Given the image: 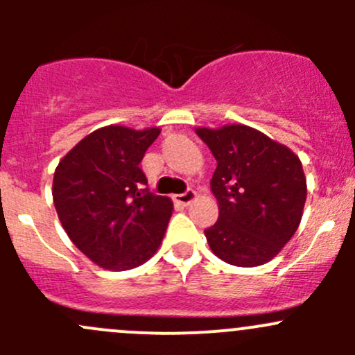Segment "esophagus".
<instances>
[{
  "mask_svg": "<svg viewBox=\"0 0 355 355\" xmlns=\"http://www.w3.org/2000/svg\"><path fill=\"white\" fill-rule=\"evenodd\" d=\"M198 198V194H196V191H192V189H189L187 192H184V194H177L175 196V202L178 204H184V206H187V204H191L192 200Z\"/></svg>",
  "mask_w": 355,
  "mask_h": 355,
  "instance_id": "esophagus-1",
  "label": "esophagus"
}]
</instances>
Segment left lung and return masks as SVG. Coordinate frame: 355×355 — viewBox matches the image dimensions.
<instances>
[{
    "instance_id": "obj_1",
    "label": "left lung",
    "mask_w": 355,
    "mask_h": 355,
    "mask_svg": "<svg viewBox=\"0 0 355 355\" xmlns=\"http://www.w3.org/2000/svg\"><path fill=\"white\" fill-rule=\"evenodd\" d=\"M216 159L211 192L218 221L204 230L211 250L234 266L273 259L302 220L307 184L299 156L263 132L241 123L198 127Z\"/></svg>"
}]
</instances>
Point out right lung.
<instances>
[{
    "instance_id": "add662e5",
    "label": "right lung",
    "mask_w": 355,
    "mask_h": 355,
    "mask_svg": "<svg viewBox=\"0 0 355 355\" xmlns=\"http://www.w3.org/2000/svg\"><path fill=\"white\" fill-rule=\"evenodd\" d=\"M159 132L101 127L56 166L53 202L63 230L99 268L132 270L159 249L173 202L142 189L148 180L139 166Z\"/></svg>"
}]
</instances>
